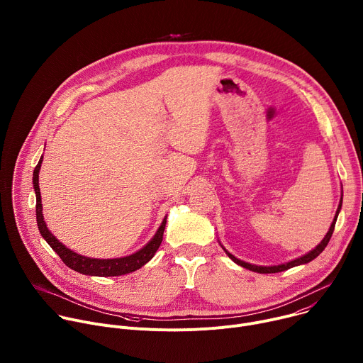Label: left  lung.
<instances>
[{
    "label": "left lung",
    "mask_w": 363,
    "mask_h": 363,
    "mask_svg": "<svg viewBox=\"0 0 363 363\" xmlns=\"http://www.w3.org/2000/svg\"><path fill=\"white\" fill-rule=\"evenodd\" d=\"M340 208H342V198H340V202H339V206H337V211H336V216H335V218H333V223H332V225H330V228H329V231H328V234L325 235V238L320 241V244L319 245H316L312 251L310 252H307V254H304V255H301V257H298V258H296V260H291V262H289V263H284V264H279V266H269V267H264V266H255V264H250V263H245V262H241V260H238L237 257H234L231 252H228L223 245V248H224V251H225V254L231 258V260L234 262V263H237L238 266H241V267H244V269H248V270H251V272H255V273H262V274H269V273H280V272H284V270H289V269H291V267H296V266H300V264H306V263H308V262H312V260H315V258L326 248V245H328V242H329V240H330V237H332V234H333V230H335V224H336V220H337V216H339V211H340Z\"/></svg>",
    "instance_id": "left-lung-1"
}]
</instances>
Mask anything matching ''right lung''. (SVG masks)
<instances>
[{"instance_id":"add662e5","label":"right lung","mask_w":363,"mask_h":363,"mask_svg":"<svg viewBox=\"0 0 363 363\" xmlns=\"http://www.w3.org/2000/svg\"><path fill=\"white\" fill-rule=\"evenodd\" d=\"M43 157L40 158L34 172H33V185L35 191V218H37V225L40 230V234L43 238L48 242V245L53 248L59 257L63 260V263L70 267L72 270L86 274V276H99V277H112V276H123L128 273H132L142 266H145L150 258L157 252L162 242L164 237V230L167 224V217L164 218L161 227L158 228L157 234L153 235V238L139 251L121 257V258H90L80 255L72 250H69L66 245H63L53 234H51L44 223L43 218V203H41V195H40V186H38V172L41 168Z\"/></svg>"}]
</instances>
